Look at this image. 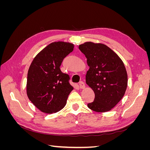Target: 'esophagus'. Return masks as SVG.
Instances as JSON below:
<instances>
[{
	"mask_svg": "<svg viewBox=\"0 0 150 150\" xmlns=\"http://www.w3.org/2000/svg\"><path fill=\"white\" fill-rule=\"evenodd\" d=\"M85 84L84 82H83V81H81V82L79 83V88L81 89H84L85 88Z\"/></svg>",
	"mask_w": 150,
	"mask_h": 150,
	"instance_id": "esophagus-1",
	"label": "esophagus"
}]
</instances>
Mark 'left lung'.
<instances>
[{
	"instance_id": "1",
	"label": "left lung",
	"mask_w": 150,
	"mask_h": 150,
	"mask_svg": "<svg viewBox=\"0 0 150 150\" xmlns=\"http://www.w3.org/2000/svg\"><path fill=\"white\" fill-rule=\"evenodd\" d=\"M79 49L87 58L89 67L86 82L95 94L89 103L91 110L99 112L111 110L124 96L128 85L125 64L117 54L105 44L86 42Z\"/></svg>"
}]
</instances>
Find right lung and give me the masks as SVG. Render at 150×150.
<instances>
[{
  "label": "right lung",
  "mask_w": 150,
  "mask_h": 150,
  "mask_svg": "<svg viewBox=\"0 0 150 150\" xmlns=\"http://www.w3.org/2000/svg\"><path fill=\"white\" fill-rule=\"evenodd\" d=\"M74 49V44L58 41L44 48L34 57L28 73L26 91L34 105L47 114L64 108L74 88L69 76L60 69L61 63Z\"/></svg>",
  "instance_id": "right-lung-1"
}]
</instances>
